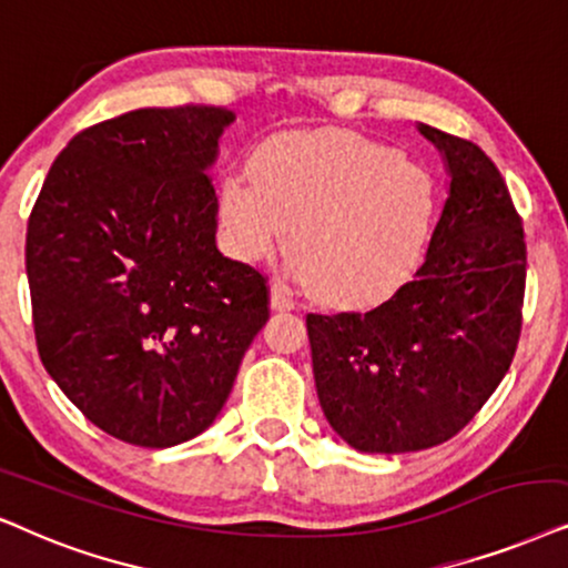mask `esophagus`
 Returning <instances> with one entry per match:
<instances>
[{"instance_id":"esophagus-1","label":"esophagus","mask_w":568,"mask_h":568,"mask_svg":"<svg viewBox=\"0 0 568 568\" xmlns=\"http://www.w3.org/2000/svg\"><path fill=\"white\" fill-rule=\"evenodd\" d=\"M270 306L275 308V312H288V308H293V298L283 288H280V285H272Z\"/></svg>"}]
</instances>
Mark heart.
Returning <instances> with one entry per match:
<instances>
[{
    "instance_id": "heart-1",
    "label": "heart",
    "mask_w": 568,
    "mask_h": 568,
    "mask_svg": "<svg viewBox=\"0 0 568 568\" xmlns=\"http://www.w3.org/2000/svg\"><path fill=\"white\" fill-rule=\"evenodd\" d=\"M225 254L254 264L283 246L314 298L372 306L418 267L434 236L438 184L397 150L351 132L277 134L215 192Z\"/></svg>"
}]
</instances>
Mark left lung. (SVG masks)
<instances>
[{"label":"left lung","mask_w":568,"mask_h":568,"mask_svg":"<svg viewBox=\"0 0 568 568\" xmlns=\"http://www.w3.org/2000/svg\"><path fill=\"white\" fill-rule=\"evenodd\" d=\"M449 165L418 272L372 312L306 314L316 395L361 452H418L463 430L509 372L521 329V217L478 142L418 124Z\"/></svg>","instance_id":"1"}]
</instances>
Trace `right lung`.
<instances>
[{
    "label": "right lung",
    "mask_w": 568,
    "mask_h": 568,
    "mask_svg": "<svg viewBox=\"0 0 568 568\" xmlns=\"http://www.w3.org/2000/svg\"><path fill=\"white\" fill-rule=\"evenodd\" d=\"M231 121L186 103L88 126L30 210L38 355L93 426L134 447L202 434L270 316L267 277L215 246L207 171Z\"/></svg>",
    "instance_id": "1"
}]
</instances>
